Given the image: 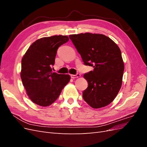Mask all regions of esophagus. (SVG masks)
I'll list each match as a JSON object with an SVG mask.
<instances>
[{
  "mask_svg": "<svg viewBox=\"0 0 147 147\" xmlns=\"http://www.w3.org/2000/svg\"><path fill=\"white\" fill-rule=\"evenodd\" d=\"M80 77V74H77L75 75H70V77L72 78H78Z\"/></svg>",
  "mask_w": 147,
  "mask_h": 147,
  "instance_id": "esophagus-1",
  "label": "esophagus"
}]
</instances>
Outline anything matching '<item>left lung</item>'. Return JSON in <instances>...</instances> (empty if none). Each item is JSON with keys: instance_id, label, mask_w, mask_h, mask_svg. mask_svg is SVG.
<instances>
[{"instance_id": "1", "label": "left lung", "mask_w": 147, "mask_h": 147, "mask_svg": "<svg viewBox=\"0 0 147 147\" xmlns=\"http://www.w3.org/2000/svg\"><path fill=\"white\" fill-rule=\"evenodd\" d=\"M84 65L94 70L84 74L88 86L83 98L94 109L110 104L122 84L124 69L121 52L112 39L103 34L84 33L70 35Z\"/></svg>"}]
</instances>
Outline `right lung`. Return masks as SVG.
<instances>
[{
  "instance_id": "1",
  "label": "right lung",
  "mask_w": 147,
  "mask_h": 147,
  "mask_svg": "<svg viewBox=\"0 0 147 147\" xmlns=\"http://www.w3.org/2000/svg\"><path fill=\"white\" fill-rule=\"evenodd\" d=\"M66 35H54L37 40L21 61V78L30 99L47 107L54 102L70 79L69 75L52 72L58 48L69 41Z\"/></svg>"
}]
</instances>
